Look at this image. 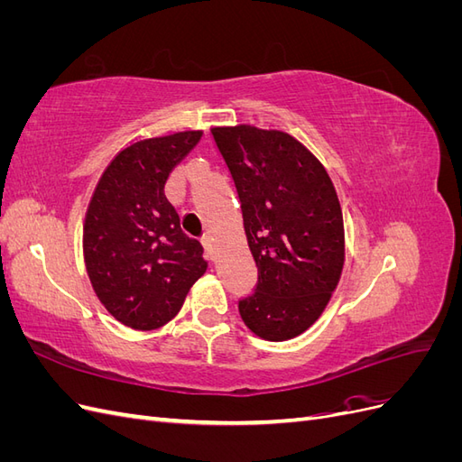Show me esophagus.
Listing matches in <instances>:
<instances>
[{
    "instance_id": "1",
    "label": "esophagus",
    "mask_w": 462,
    "mask_h": 462,
    "mask_svg": "<svg viewBox=\"0 0 462 462\" xmlns=\"http://www.w3.org/2000/svg\"><path fill=\"white\" fill-rule=\"evenodd\" d=\"M202 246H204V250H206L208 258L214 262V260L217 258V248H216V243H214L212 236H209V235H204V236H202Z\"/></svg>"
}]
</instances>
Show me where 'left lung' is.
I'll return each instance as SVG.
<instances>
[{
  "label": "left lung",
  "instance_id": "left-lung-1",
  "mask_svg": "<svg viewBox=\"0 0 462 462\" xmlns=\"http://www.w3.org/2000/svg\"><path fill=\"white\" fill-rule=\"evenodd\" d=\"M239 194L258 285L239 300L250 331L287 341L328 306L345 263L337 192L312 153L283 131L250 125L212 129Z\"/></svg>",
  "mask_w": 462,
  "mask_h": 462
}]
</instances>
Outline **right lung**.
I'll return each instance as SVG.
<instances>
[{"instance_id":"add662e5","label":"right lung","mask_w":462,"mask_h":462,"mask_svg":"<svg viewBox=\"0 0 462 462\" xmlns=\"http://www.w3.org/2000/svg\"><path fill=\"white\" fill-rule=\"evenodd\" d=\"M200 136L183 131L121 150L88 204L82 250L90 283L107 312L133 329L150 331L175 318L208 268L202 245L180 231L163 192Z\"/></svg>"}]
</instances>
